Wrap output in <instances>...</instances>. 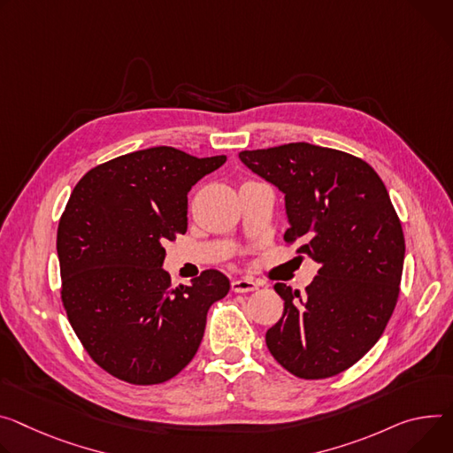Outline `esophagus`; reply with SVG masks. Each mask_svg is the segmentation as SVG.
Listing matches in <instances>:
<instances>
[{"mask_svg": "<svg viewBox=\"0 0 453 453\" xmlns=\"http://www.w3.org/2000/svg\"><path fill=\"white\" fill-rule=\"evenodd\" d=\"M231 289L234 293H251V291L258 289V283L250 278H238V280L231 281Z\"/></svg>", "mask_w": 453, "mask_h": 453, "instance_id": "obj_1", "label": "esophagus"}]
</instances>
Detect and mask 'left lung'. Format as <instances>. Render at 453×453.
<instances>
[{"label":"left lung","mask_w":453,"mask_h":453,"mask_svg":"<svg viewBox=\"0 0 453 453\" xmlns=\"http://www.w3.org/2000/svg\"><path fill=\"white\" fill-rule=\"evenodd\" d=\"M238 158L283 193L285 242L319 264L305 295L274 285L285 303L267 349L298 378L336 376L376 345L397 302L404 236L388 191L365 160L309 142Z\"/></svg>","instance_id":"1"}]
</instances>
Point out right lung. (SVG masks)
I'll return each instance as SVG.
<instances>
[{"mask_svg": "<svg viewBox=\"0 0 453 453\" xmlns=\"http://www.w3.org/2000/svg\"><path fill=\"white\" fill-rule=\"evenodd\" d=\"M226 160L155 146L101 164L73 188L58 227L61 298L108 374L157 385L196 354L205 316L231 285L210 269L172 287L164 243L188 229L189 189Z\"/></svg>", "mask_w": 453, "mask_h": 453, "instance_id": "obj_1", "label": "right lung"}]
</instances>
